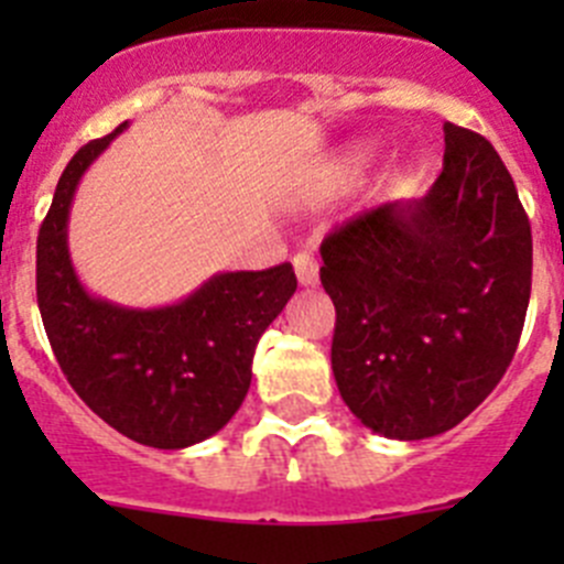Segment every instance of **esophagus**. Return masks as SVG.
Returning a JSON list of instances; mask_svg holds the SVG:
<instances>
[{"mask_svg":"<svg viewBox=\"0 0 564 564\" xmlns=\"http://www.w3.org/2000/svg\"><path fill=\"white\" fill-rule=\"evenodd\" d=\"M293 268H296V279L302 288H313L318 282V262L313 259V253H293Z\"/></svg>","mask_w":564,"mask_h":564,"instance_id":"obj_1","label":"esophagus"}]
</instances>
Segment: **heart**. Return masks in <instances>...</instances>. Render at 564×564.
<instances>
[{
	"label": "heart",
	"mask_w": 564,
	"mask_h": 564,
	"mask_svg": "<svg viewBox=\"0 0 564 564\" xmlns=\"http://www.w3.org/2000/svg\"><path fill=\"white\" fill-rule=\"evenodd\" d=\"M358 166H361V158H350V161L344 163V174H352V172H358Z\"/></svg>",
	"instance_id": "1"
}]
</instances>
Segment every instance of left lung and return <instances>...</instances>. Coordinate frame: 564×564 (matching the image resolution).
<instances>
[{
    "label": "left lung",
    "instance_id": "1",
    "mask_svg": "<svg viewBox=\"0 0 564 564\" xmlns=\"http://www.w3.org/2000/svg\"><path fill=\"white\" fill-rule=\"evenodd\" d=\"M443 134L426 197L383 203L322 242L338 392L392 441L441 435L486 401L531 299V223L506 163L471 129Z\"/></svg>",
    "mask_w": 564,
    "mask_h": 564
}]
</instances>
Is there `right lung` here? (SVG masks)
I'll return each mask as SVG.
<instances>
[{
  "instance_id": "1",
  "label": "right lung",
  "mask_w": 564,
  "mask_h": 564,
  "mask_svg": "<svg viewBox=\"0 0 564 564\" xmlns=\"http://www.w3.org/2000/svg\"><path fill=\"white\" fill-rule=\"evenodd\" d=\"M89 141L58 177L39 228L36 296L56 361L89 410L129 441L186 449L217 435L246 401L259 336L296 291L291 262L214 273L166 307H123L82 285L67 248L78 181L121 134Z\"/></svg>"
}]
</instances>
